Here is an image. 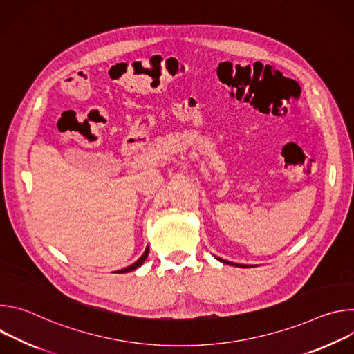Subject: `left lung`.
Instances as JSON below:
<instances>
[{"label": "left lung", "instance_id": "obj_1", "mask_svg": "<svg viewBox=\"0 0 354 354\" xmlns=\"http://www.w3.org/2000/svg\"><path fill=\"white\" fill-rule=\"evenodd\" d=\"M217 261H220L221 263L224 265H230V266H236V268H252V265H241V263H234V262H230V261H225V259H221L218 257H214Z\"/></svg>", "mask_w": 354, "mask_h": 354}]
</instances>
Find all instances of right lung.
I'll use <instances>...</instances> for the list:
<instances>
[{
    "instance_id": "right-lung-1",
    "label": "right lung",
    "mask_w": 354,
    "mask_h": 354,
    "mask_svg": "<svg viewBox=\"0 0 354 354\" xmlns=\"http://www.w3.org/2000/svg\"><path fill=\"white\" fill-rule=\"evenodd\" d=\"M148 252H149V248L147 246V249L144 250V254L141 255V258H140L137 262H134L133 265H130V266H127V268H124V269H122V270H118V273H129V272L136 270L137 268H140V266L145 262V259H147V257H148Z\"/></svg>"
}]
</instances>
